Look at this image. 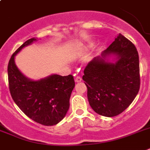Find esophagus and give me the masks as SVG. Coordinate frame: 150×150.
<instances>
[{
    "label": "esophagus",
    "instance_id": "esophagus-1",
    "mask_svg": "<svg viewBox=\"0 0 150 150\" xmlns=\"http://www.w3.org/2000/svg\"><path fill=\"white\" fill-rule=\"evenodd\" d=\"M81 80H82V78H81V76H76V77L75 78V82L76 83H80Z\"/></svg>",
    "mask_w": 150,
    "mask_h": 150
}]
</instances>
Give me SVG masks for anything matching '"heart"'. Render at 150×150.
I'll list each match as a JSON object with an SVG mask.
<instances>
[{"label": "heart", "instance_id": "b5f03b06", "mask_svg": "<svg viewBox=\"0 0 150 150\" xmlns=\"http://www.w3.org/2000/svg\"><path fill=\"white\" fill-rule=\"evenodd\" d=\"M92 46H93V44H86V45H83V47H80V50H88L89 48L92 47Z\"/></svg>", "mask_w": 150, "mask_h": 150}]
</instances>
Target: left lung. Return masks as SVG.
I'll use <instances>...</instances> for the list:
<instances>
[{
  "label": "left lung",
  "mask_w": 150,
  "mask_h": 150,
  "mask_svg": "<svg viewBox=\"0 0 150 150\" xmlns=\"http://www.w3.org/2000/svg\"><path fill=\"white\" fill-rule=\"evenodd\" d=\"M83 73L89 103L101 116L120 114L139 92V54L134 44L121 33L87 64Z\"/></svg>",
  "instance_id": "obj_1"
}]
</instances>
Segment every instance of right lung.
I'll return each mask as SVG.
<instances>
[{
  "label": "right lung",
  "instance_id": "obj_1",
  "mask_svg": "<svg viewBox=\"0 0 150 150\" xmlns=\"http://www.w3.org/2000/svg\"><path fill=\"white\" fill-rule=\"evenodd\" d=\"M37 40L34 38L29 39L11 56L7 67L10 92L17 106L29 118L44 126H54L66 116L75 82L72 75L58 74L34 80L18 69L15 56Z\"/></svg>",
  "mask_w": 150,
  "mask_h": 150
}]
</instances>
